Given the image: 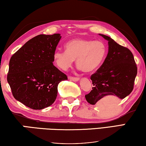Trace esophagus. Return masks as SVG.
I'll return each instance as SVG.
<instances>
[{
    "instance_id": "obj_1",
    "label": "esophagus",
    "mask_w": 146,
    "mask_h": 146,
    "mask_svg": "<svg viewBox=\"0 0 146 146\" xmlns=\"http://www.w3.org/2000/svg\"><path fill=\"white\" fill-rule=\"evenodd\" d=\"M69 79L71 80H73V81H78V80H79V78L78 77H69Z\"/></svg>"
}]
</instances>
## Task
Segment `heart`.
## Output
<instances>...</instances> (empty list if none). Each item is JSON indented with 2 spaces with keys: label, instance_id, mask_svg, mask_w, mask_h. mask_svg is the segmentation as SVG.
Listing matches in <instances>:
<instances>
[{
  "label": "heart",
  "instance_id": "heart-1",
  "mask_svg": "<svg viewBox=\"0 0 146 146\" xmlns=\"http://www.w3.org/2000/svg\"><path fill=\"white\" fill-rule=\"evenodd\" d=\"M65 47V50H56L53 54L55 64L63 70L70 68L76 60L84 72L94 73L102 66L107 54L106 45L100 40L76 38L68 41Z\"/></svg>",
  "mask_w": 146,
  "mask_h": 146
}]
</instances>
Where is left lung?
Here are the masks:
<instances>
[{
	"label": "left lung",
	"instance_id": "obj_1",
	"mask_svg": "<svg viewBox=\"0 0 146 146\" xmlns=\"http://www.w3.org/2000/svg\"><path fill=\"white\" fill-rule=\"evenodd\" d=\"M108 43L107 56L102 66L91 78L94 86L85 96L91 105L99 103L106 97L123 99L133 91L137 67L133 53L107 36L99 34Z\"/></svg>",
	"mask_w": 146,
	"mask_h": 146
}]
</instances>
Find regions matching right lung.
I'll list each match as a JSON object with an SVG mask.
<instances>
[{
    "instance_id": "obj_1",
    "label": "right lung",
    "mask_w": 146,
    "mask_h": 146,
    "mask_svg": "<svg viewBox=\"0 0 146 146\" xmlns=\"http://www.w3.org/2000/svg\"><path fill=\"white\" fill-rule=\"evenodd\" d=\"M60 34H40L11 57L7 80L16 100L34 110L48 107L56 100L58 85L68 80L52 62Z\"/></svg>"
}]
</instances>
